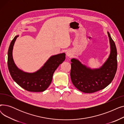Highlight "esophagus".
<instances>
[{"label":"esophagus","instance_id":"1","mask_svg":"<svg viewBox=\"0 0 124 124\" xmlns=\"http://www.w3.org/2000/svg\"><path fill=\"white\" fill-rule=\"evenodd\" d=\"M66 54L67 57H69V58L71 57H72V53H71V52L70 51H67Z\"/></svg>","mask_w":124,"mask_h":124}]
</instances>
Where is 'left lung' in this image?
Returning a JSON list of instances; mask_svg holds the SVG:
<instances>
[{"label": "left lung", "mask_w": 124, "mask_h": 124, "mask_svg": "<svg viewBox=\"0 0 124 124\" xmlns=\"http://www.w3.org/2000/svg\"><path fill=\"white\" fill-rule=\"evenodd\" d=\"M110 53L100 67L91 68L76 58L71 59L70 77L74 86L84 93H93L103 89L113 81L117 69L116 45L108 31Z\"/></svg>", "instance_id": "8db88e82"}]
</instances>
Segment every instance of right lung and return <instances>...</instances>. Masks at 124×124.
<instances>
[{
  "instance_id": "obj_1",
  "label": "right lung",
  "mask_w": 124,
  "mask_h": 124,
  "mask_svg": "<svg viewBox=\"0 0 124 124\" xmlns=\"http://www.w3.org/2000/svg\"><path fill=\"white\" fill-rule=\"evenodd\" d=\"M18 36V35L15 36L8 48V64L10 75L18 85L26 90L31 92H44L50 85L55 71L65 59V53L51 56L40 69L34 72H24L17 67L12 56L14 46Z\"/></svg>"
}]
</instances>
